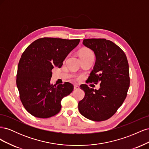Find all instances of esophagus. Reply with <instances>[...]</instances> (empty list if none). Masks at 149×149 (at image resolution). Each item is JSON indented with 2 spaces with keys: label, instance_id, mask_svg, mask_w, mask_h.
<instances>
[{
  "label": "esophagus",
  "instance_id": "obj_1",
  "mask_svg": "<svg viewBox=\"0 0 149 149\" xmlns=\"http://www.w3.org/2000/svg\"><path fill=\"white\" fill-rule=\"evenodd\" d=\"M79 88V86L77 84H74V89H78Z\"/></svg>",
  "mask_w": 149,
  "mask_h": 149
}]
</instances>
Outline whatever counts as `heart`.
I'll list each match as a JSON object with an SVG mask.
<instances>
[{
	"instance_id": "obj_1",
	"label": "heart",
	"mask_w": 149,
	"mask_h": 149,
	"mask_svg": "<svg viewBox=\"0 0 149 149\" xmlns=\"http://www.w3.org/2000/svg\"><path fill=\"white\" fill-rule=\"evenodd\" d=\"M79 56H91L93 55V53L91 52V49H89L88 48H83L81 50L79 53Z\"/></svg>"
}]
</instances>
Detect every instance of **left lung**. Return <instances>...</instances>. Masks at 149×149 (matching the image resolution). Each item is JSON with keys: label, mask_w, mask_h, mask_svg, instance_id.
Instances as JSON below:
<instances>
[{"label": "left lung", "mask_w": 149, "mask_h": 149, "mask_svg": "<svg viewBox=\"0 0 149 149\" xmlns=\"http://www.w3.org/2000/svg\"><path fill=\"white\" fill-rule=\"evenodd\" d=\"M83 44L96 56L88 82L100 83V88L81 85L85 95L78 103V109L88 119L105 120L116 113L127 96L130 84L127 57L120 47L104 38L84 39Z\"/></svg>", "instance_id": "8db88e82"}]
</instances>
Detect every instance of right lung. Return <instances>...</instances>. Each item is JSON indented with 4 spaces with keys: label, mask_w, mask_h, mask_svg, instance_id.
I'll list each match as a JSON object with an SVG mask.
<instances>
[{
    "label": "right lung",
    "mask_w": 149,
    "mask_h": 149,
    "mask_svg": "<svg viewBox=\"0 0 149 149\" xmlns=\"http://www.w3.org/2000/svg\"><path fill=\"white\" fill-rule=\"evenodd\" d=\"M79 41V39L39 38L22 54L16 83L22 104L30 114L48 118L60 111L62 99L73 91L74 86L68 82L51 84L52 70L54 67H61Z\"/></svg>",
    "instance_id": "right-lung-1"
}]
</instances>
